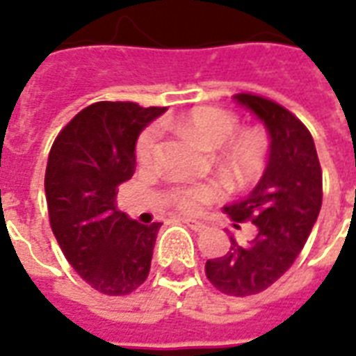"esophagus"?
Returning a JSON list of instances; mask_svg holds the SVG:
<instances>
[{"label": "esophagus", "mask_w": 356, "mask_h": 356, "mask_svg": "<svg viewBox=\"0 0 356 356\" xmlns=\"http://www.w3.org/2000/svg\"><path fill=\"white\" fill-rule=\"evenodd\" d=\"M181 222L186 223L192 231H195V233H201V231H205L207 225L203 222H200V220H195V218H181Z\"/></svg>", "instance_id": "obj_1"}]
</instances>
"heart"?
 Listing matches in <instances>:
<instances>
[{"label":"heart","mask_w":356,"mask_h":356,"mask_svg":"<svg viewBox=\"0 0 356 356\" xmlns=\"http://www.w3.org/2000/svg\"><path fill=\"white\" fill-rule=\"evenodd\" d=\"M183 133L194 136L207 147H218V164L236 183L253 181L264 168L268 140L257 129H238V116L218 107H195L177 120ZM156 149V131L145 129L136 140V159L142 164L153 159ZM220 194V184L207 183L175 184L170 190V201L183 211L214 200Z\"/></svg>","instance_id":"heart-1"}]
</instances>
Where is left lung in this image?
Listing matches in <instances>:
<instances>
[{
	"label": "left lung",
	"mask_w": 356,
	"mask_h": 356,
	"mask_svg": "<svg viewBox=\"0 0 356 356\" xmlns=\"http://www.w3.org/2000/svg\"><path fill=\"white\" fill-rule=\"evenodd\" d=\"M270 134L264 175L248 197L223 207L234 223L251 222L254 236L240 243L231 236L227 254L207 260V279L220 292L245 298L281 279L301 253L321 209V166L309 129L279 103L236 94Z\"/></svg>",
	"instance_id": "left-lung-1"
}]
</instances>
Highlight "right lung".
<instances>
[{"label":"right lung","instance_id":"right-lung-1","mask_svg":"<svg viewBox=\"0 0 356 356\" xmlns=\"http://www.w3.org/2000/svg\"><path fill=\"white\" fill-rule=\"evenodd\" d=\"M166 107L97 102L58 133L46 168L51 231L77 273L97 292L127 296L147 279L162 223L142 225L116 209L134 172L142 129Z\"/></svg>","mask_w":356,"mask_h":356}]
</instances>
